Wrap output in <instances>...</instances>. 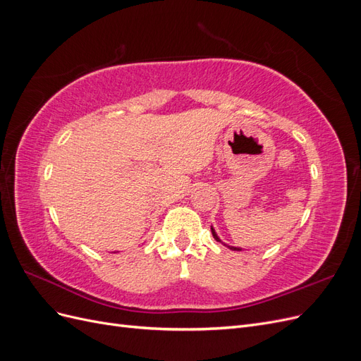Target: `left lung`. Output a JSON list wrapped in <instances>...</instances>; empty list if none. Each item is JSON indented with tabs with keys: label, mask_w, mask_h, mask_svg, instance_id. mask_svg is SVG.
I'll return each instance as SVG.
<instances>
[{
	"label": "left lung",
	"mask_w": 361,
	"mask_h": 361,
	"mask_svg": "<svg viewBox=\"0 0 361 361\" xmlns=\"http://www.w3.org/2000/svg\"><path fill=\"white\" fill-rule=\"evenodd\" d=\"M211 232H212V235H214V238H215V241H218V243H221V239L218 238V235L215 233V231H214V227L211 226ZM221 244H224V243H221ZM226 247H228L231 250H233V251H241V248H238V247H232V245H227V244H224Z\"/></svg>",
	"instance_id": "left-lung-1"
}]
</instances>
